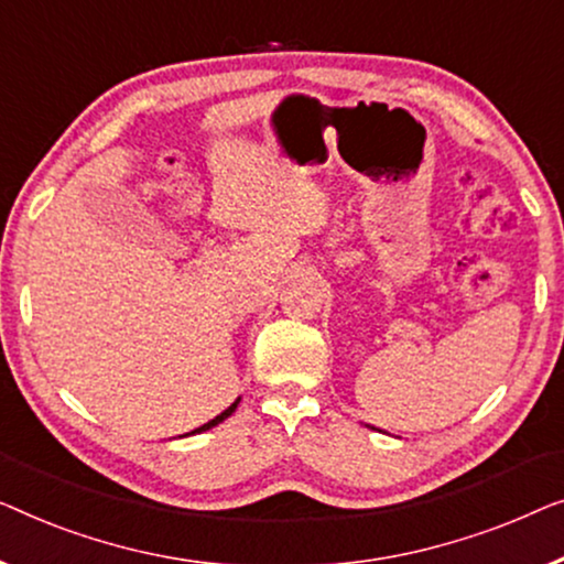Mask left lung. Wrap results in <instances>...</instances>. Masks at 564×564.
Listing matches in <instances>:
<instances>
[{
	"instance_id": "8db88e82",
	"label": "left lung",
	"mask_w": 564,
	"mask_h": 564,
	"mask_svg": "<svg viewBox=\"0 0 564 564\" xmlns=\"http://www.w3.org/2000/svg\"><path fill=\"white\" fill-rule=\"evenodd\" d=\"M372 430H376V426H372Z\"/></svg>"
}]
</instances>
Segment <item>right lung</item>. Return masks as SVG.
Returning a JSON list of instances; mask_svg holds the SVG:
<instances>
[{
    "mask_svg": "<svg viewBox=\"0 0 564 564\" xmlns=\"http://www.w3.org/2000/svg\"><path fill=\"white\" fill-rule=\"evenodd\" d=\"M237 403H240V399H237V401L232 403V406H227L225 411H221V414H219V416H214V419H212V422H206L204 426H199V430H194V432H188V434H202V432H206V430H212V426H217V424H221V422H225V419H227V416H232V414H235Z\"/></svg>",
    "mask_w": 564,
    "mask_h": 564,
    "instance_id": "obj_1",
    "label": "right lung"
}]
</instances>
